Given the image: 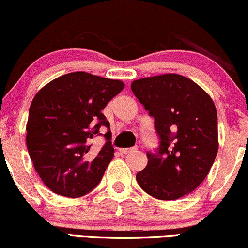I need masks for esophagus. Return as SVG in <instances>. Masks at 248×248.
Here are the masks:
<instances>
[{
  "instance_id": "obj_1",
  "label": "esophagus",
  "mask_w": 248,
  "mask_h": 248,
  "mask_svg": "<svg viewBox=\"0 0 248 248\" xmlns=\"http://www.w3.org/2000/svg\"><path fill=\"white\" fill-rule=\"evenodd\" d=\"M135 151H137V148H122V149H120V153L126 155V154L133 153V152H135Z\"/></svg>"
}]
</instances>
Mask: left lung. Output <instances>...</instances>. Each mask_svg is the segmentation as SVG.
Listing matches in <instances>:
<instances>
[{
  "mask_svg": "<svg viewBox=\"0 0 248 248\" xmlns=\"http://www.w3.org/2000/svg\"><path fill=\"white\" fill-rule=\"evenodd\" d=\"M130 88L160 137L157 153H147V166L137 174L138 184L160 200L189 194L208 175L219 148L213 100L194 81L173 73L139 78Z\"/></svg>",
  "mask_w": 248,
  "mask_h": 248,
  "instance_id": "left-lung-1",
  "label": "left lung"
}]
</instances>
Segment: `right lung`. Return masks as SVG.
<instances>
[{
	"label": "right lung",
	"mask_w": 248,
	"mask_h": 248,
	"mask_svg": "<svg viewBox=\"0 0 248 248\" xmlns=\"http://www.w3.org/2000/svg\"><path fill=\"white\" fill-rule=\"evenodd\" d=\"M124 87L120 80L75 72L56 78L35 95L27 148L41 180L54 193L78 198L101 181L114 156L109 122L101 110ZM102 125L108 129V141L92 155L90 141Z\"/></svg>",
	"instance_id": "1"
}]
</instances>
